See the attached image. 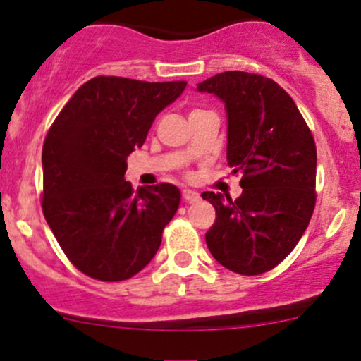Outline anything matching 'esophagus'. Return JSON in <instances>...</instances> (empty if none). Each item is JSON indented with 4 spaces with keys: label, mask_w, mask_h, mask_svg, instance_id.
<instances>
[{
    "label": "esophagus",
    "mask_w": 361,
    "mask_h": 361,
    "mask_svg": "<svg viewBox=\"0 0 361 361\" xmlns=\"http://www.w3.org/2000/svg\"><path fill=\"white\" fill-rule=\"evenodd\" d=\"M181 195H183V201H187V202H195L201 199V195H199L197 192L190 190V188H185V190L181 192Z\"/></svg>",
    "instance_id": "obj_1"
}]
</instances>
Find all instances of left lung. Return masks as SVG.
Listing matches in <instances>:
<instances>
[{
  "instance_id": "1",
  "label": "left lung",
  "mask_w": 361,
  "mask_h": 361,
  "mask_svg": "<svg viewBox=\"0 0 361 361\" xmlns=\"http://www.w3.org/2000/svg\"><path fill=\"white\" fill-rule=\"evenodd\" d=\"M227 111V160L243 194L204 192L216 209L206 243L218 264L257 276L285 260L307 228L316 204V145L297 104L274 80L225 71L204 80Z\"/></svg>"
}]
</instances>
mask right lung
<instances>
[{
  "instance_id": "obj_1",
  "label": "right lung",
  "mask_w": 361,
  "mask_h": 361,
  "mask_svg": "<svg viewBox=\"0 0 361 361\" xmlns=\"http://www.w3.org/2000/svg\"><path fill=\"white\" fill-rule=\"evenodd\" d=\"M187 82L96 76L83 83L45 137L42 207L73 265L99 281H123L157 253L180 206L171 183L133 190L127 157Z\"/></svg>"
}]
</instances>
